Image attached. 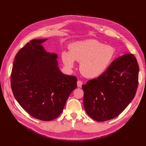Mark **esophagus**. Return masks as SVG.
<instances>
[{"mask_svg":"<svg viewBox=\"0 0 146 146\" xmlns=\"http://www.w3.org/2000/svg\"><path fill=\"white\" fill-rule=\"evenodd\" d=\"M77 83V86H78V88H81V87H82V84H83V83H82V81L78 80Z\"/></svg>","mask_w":146,"mask_h":146,"instance_id":"1","label":"esophagus"}]
</instances>
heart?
<instances>
[{"instance_id": "1", "label": "heart", "mask_w": 146, "mask_h": 146, "mask_svg": "<svg viewBox=\"0 0 146 146\" xmlns=\"http://www.w3.org/2000/svg\"><path fill=\"white\" fill-rule=\"evenodd\" d=\"M115 50L109 45H104L96 39L72 43L70 52L64 51L61 58L64 65L74 68L75 60L80 62V70L88 78H96L103 75L111 64Z\"/></svg>"}]
</instances>
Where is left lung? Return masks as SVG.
Segmentation results:
<instances>
[{
	"instance_id": "obj_1",
	"label": "left lung",
	"mask_w": 146,
	"mask_h": 146,
	"mask_svg": "<svg viewBox=\"0 0 146 146\" xmlns=\"http://www.w3.org/2000/svg\"><path fill=\"white\" fill-rule=\"evenodd\" d=\"M139 66L133 54L119 56L101 76L83 85V106L88 115L104 122L119 116L136 94Z\"/></svg>"
}]
</instances>
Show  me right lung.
I'll return each mask as SVG.
<instances>
[{"instance_id": "obj_1", "label": "right lung", "mask_w": 146, "mask_h": 146, "mask_svg": "<svg viewBox=\"0 0 146 146\" xmlns=\"http://www.w3.org/2000/svg\"><path fill=\"white\" fill-rule=\"evenodd\" d=\"M47 39H33L17 53L11 74L16 100L30 116L44 121L56 118L77 88L76 77L63 74L57 55L45 50Z\"/></svg>"}]
</instances>
